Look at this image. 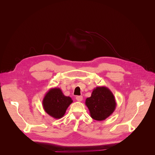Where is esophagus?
Masks as SVG:
<instances>
[{
    "mask_svg": "<svg viewBox=\"0 0 155 155\" xmlns=\"http://www.w3.org/2000/svg\"><path fill=\"white\" fill-rule=\"evenodd\" d=\"M76 100L78 101H81L83 100V96H78L76 97Z\"/></svg>",
    "mask_w": 155,
    "mask_h": 155,
    "instance_id": "esophagus-1",
    "label": "esophagus"
}]
</instances>
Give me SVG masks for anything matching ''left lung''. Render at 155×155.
<instances>
[{"mask_svg":"<svg viewBox=\"0 0 155 155\" xmlns=\"http://www.w3.org/2000/svg\"><path fill=\"white\" fill-rule=\"evenodd\" d=\"M85 105L91 117L97 121H103L110 116L116 109V103L113 94L106 87H97L91 96L87 97Z\"/></svg>","mask_w":155,"mask_h":155,"instance_id":"8db88e82","label":"left lung"}]
</instances>
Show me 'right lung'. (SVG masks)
Here are the masks:
<instances>
[{"label": "right lung", "instance_id": "1", "mask_svg": "<svg viewBox=\"0 0 155 155\" xmlns=\"http://www.w3.org/2000/svg\"><path fill=\"white\" fill-rule=\"evenodd\" d=\"M42 102L46 113L55 119H60L73 100L70 97L64 96L61 88H51L46 93Z\"/></svg>", "mask_w": 155, "mask_h": 155}]
</instances>
